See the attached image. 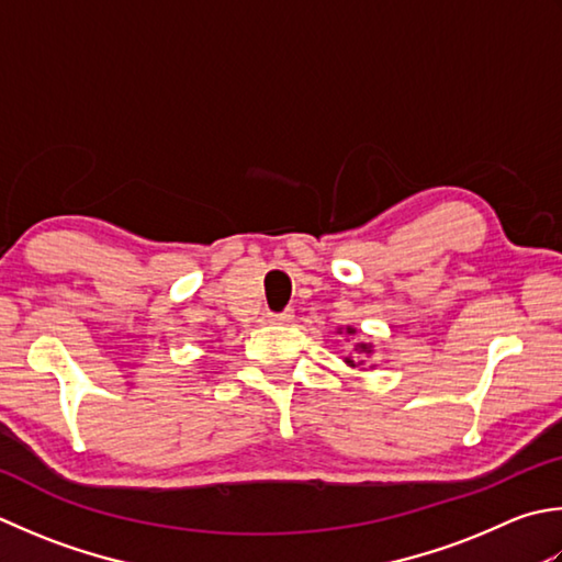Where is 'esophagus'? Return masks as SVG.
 Returning <instances> with one entry per match:
<instances>
[{
    "label": "esophagus",
    "instance_id": "esophagus-1",
    "mask_svg": "<svg viewBox=\"0 0 562 562\" xmlns=\"http://www.w3.org/2000/svg\"><path fill=\"white\" fill-rule=\"evenodd\" d=\"M292 310H284V312H278V314H272V312H268L266 314V318L270 324H288V322H292Z\"/></svg>",
    "mask_w": 562,
    "mask_h": 562
}]
</instances>
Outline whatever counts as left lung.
<instances>
[{
	"label": "left lung",
	"mask_w": 562,
	"mask_h": 562,
	"mask_svg": "<svg viewBox=\"0 0 562 562\" xmlns=\"http://www.w3.org/2000/svg\"><path fill=\"white\" fill-rule=\"evenodd\" d=\"M346 334H356V328H346ZM358 348H360V353H370V346L368 344H358ZM346 362H348V366H356V362L350 360V358H346Z\"/></svg>",
	"instance_id": "8db88e82"
}]
</instances>
